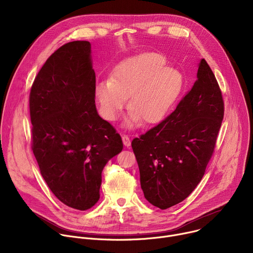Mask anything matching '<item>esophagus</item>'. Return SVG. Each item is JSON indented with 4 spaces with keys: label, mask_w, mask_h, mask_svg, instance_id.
<instances>
[{
    "label": "esophagus",
    "mask_w": 253,
    "mask_h": 253,
    "mask_svg": "<svg viewBox=\"0 0 253 253\" xmlns=\"http://www.w3.org/2000/svg\"><path fill=\"white\" fill-rule=\"evenodd\" d=\"M122 140H123V144L126 146V147H129L130 144H131V141H130V138L128 135H122Z\"/></svg>",
    "instance_id": "34e87169"
}]
</instances>
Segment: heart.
I'll list each match as a JSON object with an SVG mask.
<instances>
[{
	"label": "heart",
	"mask_w": 253,
	"mask_h": 253,
	"mask_svg": "<svg viewBox=\"0 0 253 253\" xmlns=\"http://www.w3.org/2000/svg\"><path fill=\"white\" fill-rule=\"evenodd\" d=\"M166 59L158 53H143L119 63L110 81L98 84L96 96L107 119L115 120L129 97L128 124L161 121L184 86L181 72L165 67Z\"/></svg>",
	"instance_id": "obj_1"
}]
</instances>
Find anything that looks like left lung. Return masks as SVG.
I'll use <instances>...</instances> for the list:
<instances>
[{"instance_id": "left-lung-1", "label": "left lung", "mask_w": 253, "mask_h": 253, "mask_svg": "<svg viewBox=\"0 0 253 253\" xmlns=\"http://www.w3.org/2000/svg\"><path fill=\"white\" fill-rule=\"evenodd\" d=\"M224 116L220 87L207 62L176 109L132 140L144 197L167 209L187 198L204 175Z\"/></svg>"}]
</instances>
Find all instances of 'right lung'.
<instances>
[{"label":"right lung","instance_id":"1","mask_svg":"<svg viewBox=\"0 0 253 253\" xmlns=\"http://www.w3.org/2000/svg\"><path fill=\"white\" fill-rule=\"evenodd\" d=\"M91 44L70 42L56 50L30 91L32 150L53 194L87 210L100 198L102 171L123 149L116 129L97 113Z\"/></svg>","mask_w":253,"mask_h":253}]
</instances>
